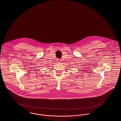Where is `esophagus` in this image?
<instances>
[{"label":"esophagus","instance_id":"esophagus-1","mask_svg":"<svg viewBox=\"0 0 121 121\" xmlns=\"http://www.w3.org/2000/svg\"><path fill=\"white\" fill-rule=\"evenodd\" d=\"M61 60H60V59H57V62L58 63H61Z\"/></svg>","mask_w":121,"mask_h":121}]
</instances>
